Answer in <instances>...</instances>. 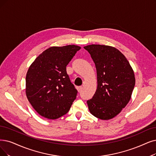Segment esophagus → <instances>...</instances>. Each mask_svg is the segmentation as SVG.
<instances>
[{"label": "esophagus", "instance_id": "obj_1", "mask_svg": "<svg viewBox=\"0 0 156 156\" xmlns=\"http://www.w3.org/2000/svg\"><path fill=\"white\" fill-rule=\"evenodd\" d=\"M82 90H83V86H79V87H77V90L79 91H80Z\"/></svg>", "mask_w": 156, "mask_h": 156}]
</instances>
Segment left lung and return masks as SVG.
I'll list each match as a JSON object with an SVG mask.
<instances>
[{"mask_svg":"<svg viewBox=\"0 0 156 156\" xmlns=\"http://www.w3.org/2000/svg\"><path fill=\"white\" fill-rule=\"evenodd\" d=\"M97 70V88L87 101L89 111L99 119L108 120L119 114L129 103L135 86L134 71L127 58L113 47L90 45Z\"/></svg>","mask_w":156,"mask_h":156,"instance_id":"8db88e82","label":"left lung"}]
</instances>
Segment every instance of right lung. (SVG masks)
Wrapping results in <instances>:
<instances>
[{
    "mask_svg": "<svg viewBox=\"0 0 156 156\" xmlns=\"http://www.w3.org/2000/svg\"><path fill=\"white\" fill-rule=\"evenodd\" d=\"M79 46L51 47L40 54L29 66L26 79L29 102L41 116L55 120L66 114L77 91L66 67Z\"/></svg>",
    "mask_w": 156,
    "mask_h": 156,
    "instance_id": "obj_1",
    "label": "right lung"
}]
</instances>
